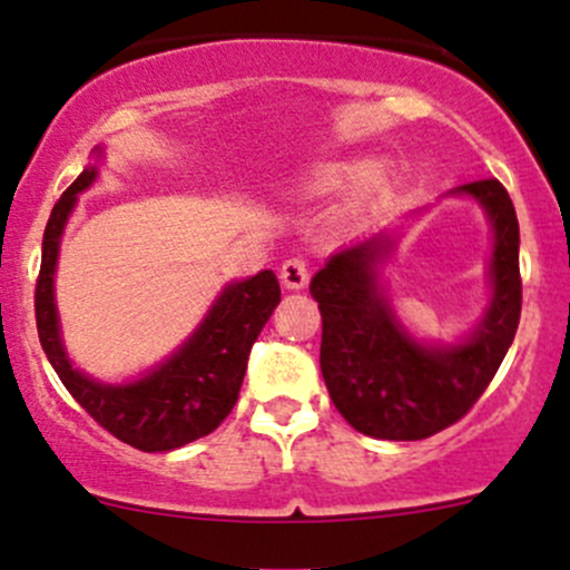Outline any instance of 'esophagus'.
<instances>
[{"label": "esophagus", "instance_id": "1", "mask_svg": "<svg viewBox=\"0 0 570 570\" xmlns=\"http://www.w3.org/2000/svg\"><path fill=\"white\" fill-rule=\"evenodd\" d=\"M281 284L286 289H303L308 284V262L303 256H292L281 264Z\"/></svg>", "mask_w": 570, "mask_h": 570}]
</instances>
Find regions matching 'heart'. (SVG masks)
Returning <instances> with one entry per match:
<instances>
[{
	"label": "heart",
	"instance_id": "obj_1",
	"mask_svg": "<svg viewBox=\"0 0 570 570\" xmlns=\"http://www.w3.org/2000/svg\"><path fill=\"white\" fill-rule=\"evenodd\" d=\"M347 176H350V168H342V165H333V168L320 170V174L314 176L312 189H314V193H331V189L342 187L344 178H347Z\"/></svg>",
	"mask_w": 570,
	"mask_h": 570
}]
</instances>
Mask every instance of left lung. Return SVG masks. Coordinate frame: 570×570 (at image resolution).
I'll return each mask as SVG.
<instances>
[{"label":"left lung","instance_id":"obj_1","mask_svg":"<svg viewBox=\"0 0 570 570\" xmlns=\"http://www.w3.org/2000/svg\"><path fill=\"white\" fill-rule=\"evenodd\" d=\"M455 193L474 195L493 223V301L480 331L458 347H422L396 325L377 289V262L392 239L377 234L338 250L312 278L322 314L320 366L336 411L358 433L419 441L441 433L474 407L519 331V220L499 178Z\"/></svg>","mask_w":570,"mask_h":570}]
</instances>
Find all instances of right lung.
Returning <instances> with one entry per match:
<instances>
[{"label": "right lung", "instance_id": "obj_1", "mask_svg": "<svg viewBox=\"0 0 570 570\" xmlns=\"http://www.w3.org/2000/svg\"><path fill=\"white\" fill-rule=\"evenodd\" d=\"M101 154V151H99ZM96 168H85L60 195L43 232V256L36 281V322L40 347L73 400L124 444L142 452H168L209 435L237 405L245 366L264 322L281 303V286L273 269L232 284L212 306L198 331L163 366L129 386H105L71 366L60 344L55 308V264L60 234L88 189Z\"/></svg>", "mask_w": 570, "mask_h": 570}]
</instances>
